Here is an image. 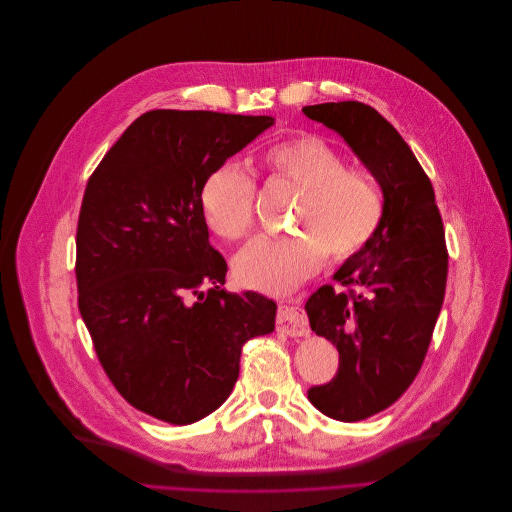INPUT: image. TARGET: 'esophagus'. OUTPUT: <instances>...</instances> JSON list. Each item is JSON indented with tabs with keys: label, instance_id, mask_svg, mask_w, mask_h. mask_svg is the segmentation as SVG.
<instances>
[{
	"label": "esophagus",
	"instance_id": "1",
	"mask_svg": "<svg viewBox=\"0 0 512 512\" xmlns=\"http://www.w3.org/2000/svg\"><path fill=\"white\" fill-rule=\"evenodd\" d=\"M276 329L288 337H306L311 333L309 321H306L304 311L298 306V298H288L284 304H280Z\"/></svg>",
	"mask_w": 512,
	"mask_h": 512
}]
</instances>
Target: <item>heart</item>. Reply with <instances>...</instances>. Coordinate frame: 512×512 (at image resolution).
Wrapping results in <instances>:
<instances>
[{
  "label": "heart",
  "mask_w": 512,
  "mask_h": 512,
  "mask_svg": "<svg viewBox=\"0 0 512 512\" xmlns=\"http://www.w3.org/2000/svg\"><path fill=\"white\" fill-rule=\"evenodd\" d=\"M260 165L298 189L288 226L292 234L260 236L234 258L236 280L252 290L284 294L321 268L325 256L343 262L377 236L387 199L365 167L345 165V155L313 133L270 145ZM254 177L234 163L216 167L199 189V210L208 228L230 242L254 230Z\"/></svg>",
  "instance_id": "heart-1"
}]
</instances>
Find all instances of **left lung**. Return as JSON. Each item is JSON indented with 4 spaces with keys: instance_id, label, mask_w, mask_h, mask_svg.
Here are the masks:
<instances>
[{
    "instance_id": "left-lung-1",
    "label": "left lung",
    "mask_w": 512,
    "mask_h": 512,
    "mask_svg": "<svg viewBox=\"0 0 512 512\" xmlns=\"http://www.w3.org/2000/svg\"><path fill=\"white\" fill-rule=\"evenodd\" d=\"M302 113L335 129L379 179L387 212L371 244L306 300L311 329L339 351V371L309 391L339 422H359L389 407L412 385L442 311L448 248L430 177L401 135L357 100L323 102Z\"/></svg>"
}]
</instances>
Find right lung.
Returning <instances> with one entry per match:
<instances>
[{
	"instance_id": "obj_1",
	"label": "right lung",
	"mask_w": 512,
	"mask_h": 512,
	"mask_svg": "<svg viewBox=\"0 0 512 512\" xmlns=\"http://www.w3.org/2000/svg\"><path fill=\"white\" fill-rule=\"evenodd\" d=\"M270 125L272 117L149 111L86 183L78 311L117 391L167 424L218 410L238 379L244 343L274 331V300L222 286L228 264L199 210L206 177Z\"/></svg>"
}]
</instances>
